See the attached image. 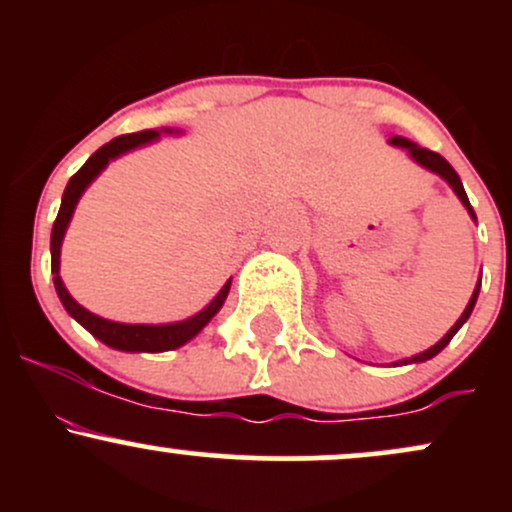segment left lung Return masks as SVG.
Here are the masks:
<instances>
[{"label":"left lung","instance_id":"left-lung-1","mask_svg":"<svg viewBox=\"0 0 512 512\" xmlns=\"http://www.w3.org/2000/svg\"><path fill=\"white\" fill-rule=\"evenodd\" d=\"M390 144H392V146H399V149H407V151H409V156L414 158V161L419 163V166L428 168V170H431V173H438L440 178H443V180L448 182V185L452 187V190H455V195L462 199L464 209L469 211V216H472V219L477 221V214H474L472 204H469V199H467V192H464V187H462V180H460V175L455 173V168H452L450 163L445 161L443 156L436 154V151H428V149H424V146H419V144L409 142V139H404V137H392V139H390ZM479 289H481V279H479L477 289H474V293H472V298H469L467 308H464V313L460 315V320H457L455 325L450 327L448 334H445V337L440 339L438 344H433L431 349L421 351V354H416V356H411V358H404V361H399V363H402V366H407V363H424V361H428V358H433V356H436V354H440V351H443L445 346L450 344V339L455 337L457 330H460V327L464 325V322L469 320V315H472V310H474V303H477V298H479Z\"/></svg>","mask_w":512,"mask_h":512}]
</instances>
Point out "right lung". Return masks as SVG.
I'll list each match as a JSON object with an SVG mask.
<instances>
[{"instance_id":"1","label":"right lung","mask_w":512,"mask_h":512,"mask_svg":"<svg viewBox=\"0 0 512 512\" xmlns=\"http://www.w3.org/2000/svg\"><path fill=\"white\" fill-rule=\"evenodd\" d=\"M163 132H173V129H163ZM158 137H161V132H156V129H144V132L122 134V137H115L113 142L103 144L101 149L88 158L84 166L69 178L67 187H64L60 214H57L55 226H52V236H50V255H52L50 267H52V274H55V279L52 281H55L57 296H60L64 310H67V313L72 315L81 327H86L93 337L101 339L103 344L113 346V349H120V351H146V354H158V351L178 349V346L190 342L192 337H197V334L204 330V325L219 313L223 301H226L228 291H231V279H228L207 308L199 310L197 315L187 317V320L182 322H170V325H125V322H113V320H105V317L88 313L84 305L76 303L74 298L69 296V291L64 289L62 276H60V250H62L64 233H67L69 221H72L76 202H79L86 187L101 175V170L108 166L113 158L127 154V151L137 149V146L154 142Z\"/></svg>"}]
</instances>
